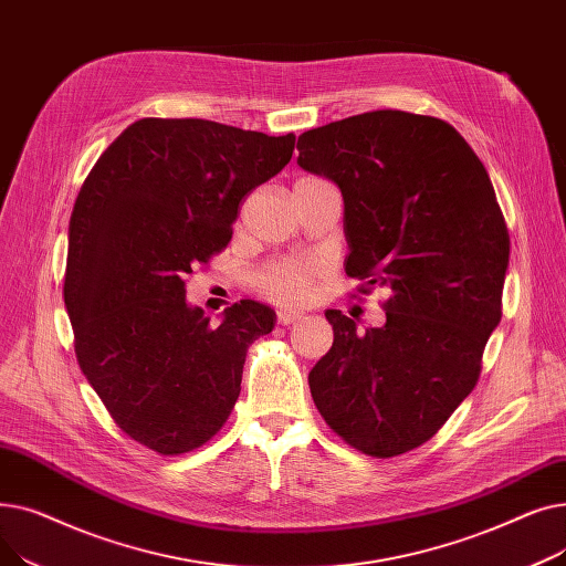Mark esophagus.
I'll return each mask as SVG.
<instances>
[{"instance_id":"34e87169","label":"esophagus","mask_w":566,"mask_h":566,"mask_svg":"<svg viewBox=\"0 0 566 566\" xmlns=\"http://www.w3.org/2000/svg\"><path fill=\"white\" fill-rule=\"evenodd\" d=\"M301 318H303V314L295 312V310H280V312H277V323H280V325H291V323L301 321Z\"/></svg>"}]
</instances>
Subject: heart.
<instances>
[{
    "label": "heart",
    "mask_w": 566,
    "mask_h": 566,
    "mask_svg": "<svg viewBox=\"0 0 566 566\" xmlns=\"http://www.w3.org/2000/svg\"><path fill=\"white\" fill-rule=\"evenodd\" d=\"M303 178H316V176H303ZM314 277H316L314 265L277 263L256 277V289L268 301L298 303L310 295Z\"/></svg>",
    "instance_id": "heart-1"
}]
</instances>
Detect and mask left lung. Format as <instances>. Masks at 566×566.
<instances>
[{"label":"left lung","mask_w":566,"mask_h":566,"mask_svg":"<svg viewBox=\"0 0 566 566\" xmlns=\"http://www.w3.org/2000/svg\"><path fill=\"white\" fill-rule=\"evenodd\" d=\"M298 165L344 197L358 291L388 286L382 328L328 310L312 399L346 444L390 459L433 438L482 371L502 316L510 231L486 167L436 116L376 109L298 137Z\"/></svg>","instance_id":"8db88e82"}]
</instances>
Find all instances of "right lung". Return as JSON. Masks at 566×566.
<instances>
[{"label": "right lung", "mask_w": 566, "mask_h": 566, "mask_svg": "<svg viewBox=\"0 0 566 566\" xmlns=\"http://www.w3.org/2000/svg\"><path fill=\"white\" fill-rule=\"evenodd\" d=\"M293 144V133L148 116L80 188L64 280L77 363L116 427L163 457L222 429L250 344L273 331L275 312L254 301L213 328L186 303V282L229 245L241 201L284 169Z\"/></svg>", "instance_id": "right-lung-1"}]
</instances>
